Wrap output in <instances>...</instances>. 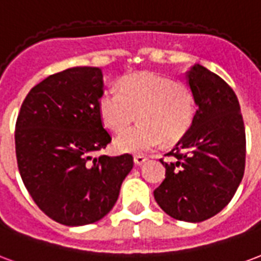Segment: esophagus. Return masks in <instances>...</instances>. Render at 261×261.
<instances>
[{
  "mask_svg": "<svg viewBox=\"0 0 261 261\" xmlns=\"http://www.w3.org/2000/svg\"><path fill=\"white\" fill-rule=\"evenodd\" d=\"M146 160H148V158H146V156H144V155H136V156H134V162H136V165H138V166L144 165Z\"/></svg>",
  "mask_w": 261,
  "mask_h": 261,
  "instance_id": "esophagus-1",
  "label": "esophagus"
}]
</instances>
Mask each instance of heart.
Wrapping results in <instances>:
<instances>
[{"mask_svg": "<svg viewBox=\"0 0 261 261\" xmlns=\"http://www.w3.org/2000/svg\"><path fill=\"white\" fill-rule=\"evenodd\" d=\"M98 109L103 124L120 134L137 119L141 123L116 140L120 152H148L159 146L175 145L192 127L196 112L195 95L184 83L170 77L141 71L119 82V91L106 90Z\"/></svg>", "mask_w": 261, "mask_h": 261, "instance_id": "b5f03b06", "label": "heart"}]
</instances>
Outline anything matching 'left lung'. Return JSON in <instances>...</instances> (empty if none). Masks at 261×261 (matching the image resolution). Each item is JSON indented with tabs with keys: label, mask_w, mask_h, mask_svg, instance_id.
<instances>
[{
	"label": "left lung",
	"mask_w": 261,
	"mask_h": 261,
	"mask_svg": "<svg viewBox=\"0 0 261 261\" xmlns=\"http://www.w3.org/2000/svg\"><path fill=\"white\" fill-rule=\"evenodd\" d=\"M187 83L198 105L187 136L160 159L166 167L155 199L170 217L200 223L232 199L245 173L246 136L238 98L213 71L195 65Z\"/></svg>",
	"instance_id": "8db88e82"
}]
</instances>
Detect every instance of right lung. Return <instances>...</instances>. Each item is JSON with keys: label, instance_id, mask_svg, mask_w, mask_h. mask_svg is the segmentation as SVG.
<instances>
[{"label": "right lung", "instance_id": "right-lung-1", "mask_svg": "<svg viewBox=\"0 0 261 261\" xmlns=\"http://www.w3.org/2000/svg\"><path fill=\"white\" fill-rule=\"evenodd\" d=\"M98 67H71L30 90L15 125V149L23 184L38 207L63 225L105 217L119 198L133 156L92 158L112 141L98 102Z\"/></svg>", "mask_w": 261, "mask_h": 261}]
</instances>
